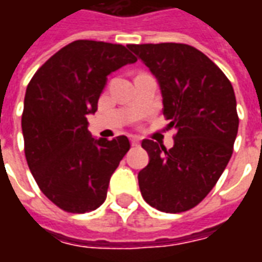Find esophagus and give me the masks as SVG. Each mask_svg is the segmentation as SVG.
Wrapping results in <instances>:
<instances>
[{"label":"esophagus","mask_w":262,"mask_h":262,"mask_svg":"<svg viewBox=\"0 0 262 262\" xmlns=\"http://www.w3.org/2000/svg\"><path fill=\"white\" fill-rule=\"evenodd\" d=\"M130 143H132V146H139L140 139H139L137 136H130Z\"/></svg>","instance_id":"34e87169"}]
</instances>
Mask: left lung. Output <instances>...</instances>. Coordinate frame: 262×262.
Instances as JSON below:
<instances>
[{"label": "left lung", "mask_w": 262, "mask_h": 262, "mask_svg": "<svg viewBox=\"0 0 262 262\" xmlns=\"http://www.w3.org/2000/svg\"><path fill=\"white\" fill-rule=\"evenodd\" d=\"M157 78L174 146L144 139L148 164L139 172L144 201L167 213L196 206L223 174L238 130L231 82L208 56L182 43L129 45Z\"/></svg>", "instance_id": "8db88e82"}]
</instances>
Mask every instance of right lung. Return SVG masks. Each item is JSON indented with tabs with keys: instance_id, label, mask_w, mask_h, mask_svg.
<instances>
[{
	"instance_id": "add662e5",
	"label": "right lung",
	"mask_w": 262,
	"mask_h": 262,
	"mask_svg": "<svg viewBox=\"0 0 262 262\" xmlns=\"http://www.w3.org/2000/svg\"><path fill=\"white\" fill-rule=\"evenodd\" d=\"M132 63L136 57L122 45L75 40L28 84L22 114L26 161L40 191L66 212L99 208L130 148L126 136L95 139L86 116L97 112L108 75Z\"/></svg>"
}]
</instances>
